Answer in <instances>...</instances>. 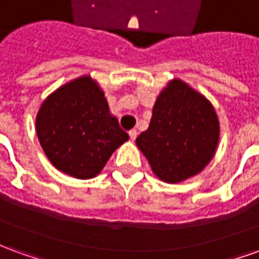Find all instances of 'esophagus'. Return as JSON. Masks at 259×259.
I'll use <instances>...</instances> for the list:
<instances>
[{"label":"esophagus","instance_id":"esophagus-1","mask_svg":"<svg viewBox=\"0 0 259 259\" xmlns=\"http://www.w3.org/2000/svg\"><path fill=\"white\" fill-rule=\"evenodd\" d=\"M129 136H130V139H132V140H136V137H137V130H136V129L130 130Z\"/></svg>","mask_w":259,"mask_h":259}]
</instances>
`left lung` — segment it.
<instances>
[{
  "label": "left lung",
  "instance_id": "8db88e82",
  "mask_svg": "<svg viewBox=\"0 0 259 259\" xmlns=\"http://www.w3.org/2000/svg\"><path fill=\"white\" fill-rule=\"evenodd\" d=\"M219 132L211 102L183 80L174 79L157 97L150 126L136 144L159 179L180 183L211 162Z\"/></svg>",
  "mask_w": 259,
  "mask_h": 259
}]
</instances>
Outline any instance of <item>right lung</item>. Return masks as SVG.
<instances>
[{"label": "right lung", "mask_w": 259, "mask_h": 259, "mask_svg": "<svg viewBox=\"0 0 259 259\" xmlns=\"http://www.w3.org/2000/svg\"><path fill=\"white\" fill-rule=\"evenodd\" d=\"M36 133L55 168L84 180L96 178L113 151L129 140L91 76L61 85L44 100L36 116Z\"/></svg>", "instance_id": "1"}]
</instances>
